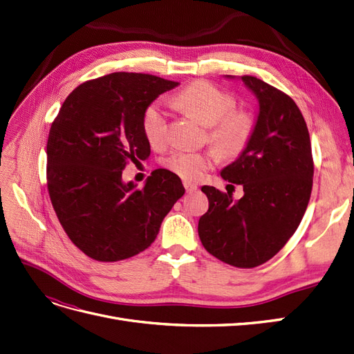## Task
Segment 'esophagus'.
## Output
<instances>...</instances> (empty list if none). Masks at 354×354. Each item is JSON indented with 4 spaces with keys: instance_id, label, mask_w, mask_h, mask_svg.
Masks as SVG:
<instances>
[{
    "instance_id": "34e87169",
    "label": "esophagus",
    "mask_w": 354,
    "mask_h": 354,
    "mask_svg": "<svg viewBox=\"0 0 354 354\" xmlns=\"http://www.w3.org/2000/svg\"><path fill=\"white\" fill-rule=\"evenodd\" d=\"M183 186H185L187 194H194V192L198 189V185L192 183V181H183Z\"/></svg>"
}]
</instances>
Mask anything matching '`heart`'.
<instances>
[{
  "instance_id": "b5f03b06",
  "label": "heart",
  "mask_w": 354,
  "mask_h": 354,
  "mask_svg": "<svg viewBox=\"0 0 354 354\" xmlns=\"http://www.w3.org/2000/svg\"><path fill=\"white\" fill-rule=\"evenodd\" d=\"M176 104L180 111L208 127V142L221 156H236L248 143L254 125L252 116L243 109H234L236 99L216 85L207 81L192 82L176 95ZM143 133L155 149L167 143L168 113L160 104L147 106L143 113ZM212 162L211 152L178 151L171 153L164 165L181 178L196 181Z\"/></svg>"
}]
</instances>
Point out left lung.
Masks as SVG:
<instances>
[{
    "label": "left lung",
    "mask_w": 354,
    "mask_h": 354,
    "mask_svg": "<svg viewBox=\"0 0 354 354\" xmlns=\"http://www.w3.org/2000/svg\"><path fill=\"white\" fill-rule=\"evenodd\" d=\"M241 80L257 95L260 111L243 152L221 177L243 186V196L234 201L230 192L203 186L209 208L199 218L198 233L216 259L251 269L269 261L295 233L312 195L315 165L295 102L259 78Z\"/></svg>",
    "instance_id": "1"
}]
</instances>
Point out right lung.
<instances>
[{
  "label": "right lung",
  "mask_w": 354,
  "mask_h": 354,
  "mask_svg": "<svg viewBox=\"0 0 354 354\" xmlns=\"http://www.w3.org/2000/svg\"><path fill=\"white\" fill-rule=\"evenodd\" d=\"M177 85L149 73L113 72L78 85L51 124L48 195L63 230L93 260L121 261L149 248L185 195L178 176L164 168L152 171L142 189L122 181L125 165L151 155L145 111Z\"/></svg>",
  "instance_id": "1"
}]
</instances>
